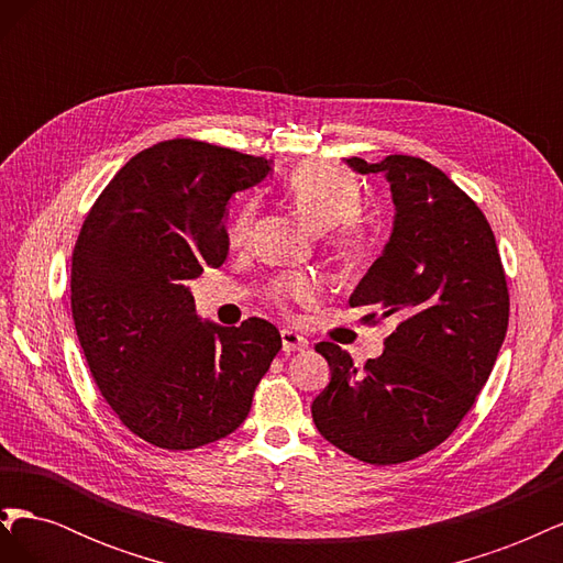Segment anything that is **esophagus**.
Segmentation results:
<instances>
[{"label":"esophagus","instance_id":"1","mask_svg":"<svg viewBox=\"0 0 563 563\" xmlns=\"http://www.w3.org/2000/svg\"><path fill=\"white\" fill-rule=\"evenodd\" d=\"M282 347L284 352H298L308 347V338H302L300 333L291 331V329H284L282 331Z\"/></svg>","mask_w":563,"mask_h":563}]
</instances>
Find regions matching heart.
Masks as SVG:
<instances>
[{"mask_svg":"<svg viewBox=\"0 0 563 563\" xmlns=\"http://www.w3.org/2000/svg\"><path fill=\"white\" fill-rule=\"evenodd\" d=\"M284 190L300 216L317 230L335 228L333 249L340 261L356 263L368 249L371 232L356 216L362 209V185L343 166L333 162H302L284 180ZM253 201H244L230 223V244L242 246L253 225ZM269 300L279 308L310 305L319 296V282L305 272L282 275L269 284Z\"/></svg>","mask_w":563,"mask_h":563,"instance_id":"b5f03b06","label":"heart"}]
</instances>
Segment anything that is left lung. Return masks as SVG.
Segmentation results:
<instances>
[{
	"instance_id": "left-lung-1",
	"label": "left lung",
	"mask_w": 563,
	"mask_h": 563,
	"mask_svg": "<svg viewBox=\"0 0 563 563\" xmlns=\"http://www.w3.org/2000/svg\"><path fill=\"white\" fill-rule=\"evenodd\" d=\"M385 174L397 216L380 258L354 288L364 323H395L385 352L364 368L335 343L314 350L331 383L312 401L319 434L368 465H397L437 449L467 416L507 333L509 291L486 216L437 166L389 155L352 157Z\"/></svg>"
}]
</instances>
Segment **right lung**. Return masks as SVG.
Listing matches in <instances>:
<instances>
[{"label":"right lung","mask_w":563,"mask_h":563,"mask_svg":"<svg viewBox=\"0 0 563 563\" xmlns=\"http://www.w3.org/2000/svg\"><path fill=\"white\" fill-rule=\"evenodd\" d=\"M265 157L192 139L129 159L98 195L73 251L70 302L100 395L152 446L192 451L232 434L282 350L269 321H199L185 282L228 258L225 203Z\"/></svg>","instance_id":"add662e5"}]
</instances>
